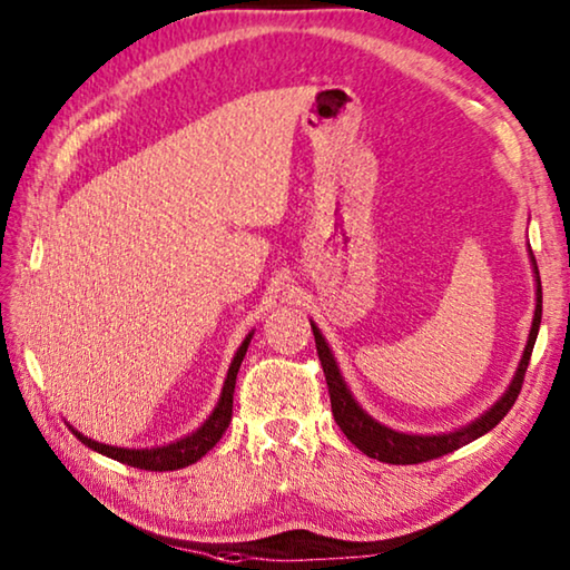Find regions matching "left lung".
Wrapping results in <instances>:
<instances>
[{"label": "left lung", "instance_id": "1", "mask_svg": "<svg viewBox=\"0 0 570 570\" xmlns=\"http://www.w3.org/2000/svg\"><path fill=\"white\" fill-rule=\"evenodd\" d=\"M532 266H534V282H538V307H534L530 340H528V347H524V353H522L520 368H517L512 384H509V389H507V394L499 399V402L491 406L483 417L471 422L469 428L448 432V435H404V432H394V430L384 428V424H379L376 420H371L368 414L363 412L358 404H355L351 389L345 386L343 376H340V368L333 358V353H330L325 337H322L320 330L312 325L322 371H325L330 404H333L335 422H337V428L345 432V438L351 440L355 448L363 450L368 458H376V461H381V463L412 465V463H424V461H432V458L453 453V450L469 445L471 440L487 435L489 430H494L497 424L507 417V412L512 410L517 396H520V392H522L524 373H528L534 340H538L540 317H542V286H540V271H538V261H534V256H532Z\"/></svg>", "mask_w": 570, "mask_h": 570}]
</instances>
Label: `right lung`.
Listing matches in <instances>:
<instances>
[{
  "mask_svg": "<svg viewBox=\"0 0 570 570\" xmlns=\"http://www.w3.org/2000/svg\"><path fill=\"white\" fill-rule=\"evenodd\" d=\"M250 337L253 335L245 337L243 345L237 347L235 358L230 363V371H227V379H225V386H223V396H219L215 412H212L209 420L204 422L197 432H191L189 438L176 440V443L164 445V448L130 450V448H115V445L97 443V440L83 438L81 432H76L73 428H71V432L87 448L97 450V453L107 455V458H115V461H120L125 465H132V469H142V471H176V469H184V465L197 463L202 455H207L209 450L219 443V438H223V432L227 430V424H230V420H233L235 379H237V371H240V363L245 358V351H248Z\"/></svg>",
  "mask_w": 570,
  "mask_h": 570,
  "instance_id": "obj_1",
  "label": "right lung"
}]
</instances>
